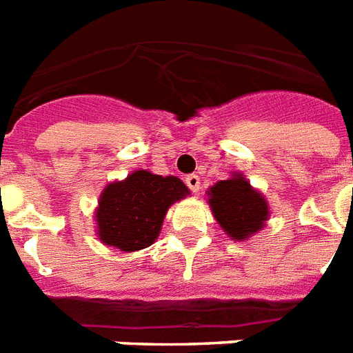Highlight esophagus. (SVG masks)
I'll return each mask as SVG.
<instances>
[{
	"mask_svg": "<svg viewBox=\"0 0 353 353\" xmlns=\"http://www.w3.org/2000/svg\"><path fill=\"white\" fill-rule=\"evenodd\" d=\"M185 184H188V188H190L193 193H199L200 191V179L199 174H190L188 179H185Z\"/></svg>",
	"mask_w": 353,
	"mask_h": 353,
	"instance_id": "obj_1",
	"label": "esophagus"
}]
</instances>
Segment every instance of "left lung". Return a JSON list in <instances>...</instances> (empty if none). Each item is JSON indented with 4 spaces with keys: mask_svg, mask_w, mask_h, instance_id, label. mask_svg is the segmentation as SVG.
I'll use <instances>...</instances> for the list:
<instances>
[{
    "mask_svg": "<svg viewBox=\"0 0 353 353\" xmlns=\"http://www.w3.org/2000/svg\"><path fill=\"white\" fill-rule=\"evenodd\" d=\"M205 194L215 221L231 241H250L270 219L266 196L255 190L242 173H233L228 180H219Z\"/></svg>",
    "mask_w": 353,
    "mask_h": 353,
    "instance_id": "obj_1",
    "label": "left lung"
}]
</instances>
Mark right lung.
I'll return each mask as SVG.
<instances>
[{
	"label": "right lung",
	"mask_w": 353,
	"mask_h": 353,
	"mask_svg": "<svg viewBox=\"0 0 353 353\" xmlns=\"http://www.w3.org/2000/svg\"><path fill=\"white\" fill-rule=\"evenodd\" d=\"M185 196H190V190L182 180L148 169L109 182L94 211L98 239L123 253L151 246L159 239L169 208Z\"/></svg>",
	"instance_id": "1"
}]
</instances>
